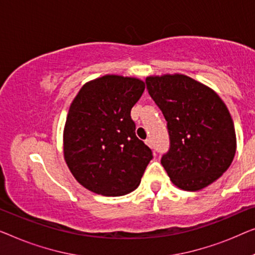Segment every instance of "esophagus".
Listing matches in <instances>:
<instances>
[{"mask_svg": "<svg viewBox=\"0 0 255 255\" xmlns=\"http://www.w3.org/2000/svg\"><path fill=\"white\" fill-rule=\"evenodd\" d=\"M145 144H146V145H149L150 148H152V146H153V144H152V139L150 138V137H149V138H146V139H145Z\"/></svg>", "mask_w": 255, "mask_h": 255, "instance_id": "34e87169", "label": "esophagus"}]
</instances>
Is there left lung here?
<instances>
[{
	"label": "left lung",
	"instance_id": "obj_1",
	"mask_svg": "<svg viewBox=\"0 0 255 255\" xmlns=\"http://www.w3.org/2000/svg\"><path fill=\"white\" fill-rule=\"evenodd\" d=\"M146 89L167 121L170 149L160 163L171 181L194 192L216 181L236 153V131L223 100L181 74L149 76Z\"/></svg>",
	"mask_w": 255,
	"mask_h": 255
}]
</instances>
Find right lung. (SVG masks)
<instances>
[{
	"label": "right lung",
	"instance_id": "add662e5",
	"mask_svg": "<svg viewBox=\"0 0 255 255\" xmlns=\"http://www.w3.org/2000/svg\"><path fill=\"white\" fill-rule=\"evenodd\" d=\"M144 82L105 75L84 84L63 130L64 160L75 179L96 194L120 196L137 188L152 151L135 135L130 111Z\"/></svg>",
	"mask_w": 255,
	"mask_h": 255
}]
</instances>
